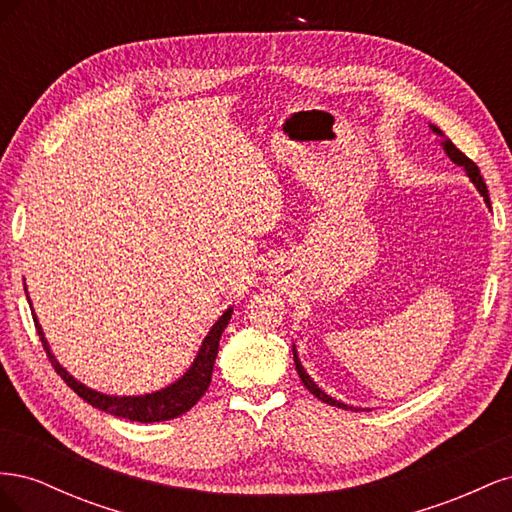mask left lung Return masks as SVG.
I'll list each match as a JSON object with an SVG mask.
<instances>
[{
  "label": "left lung",
  "mask_w": 512,
  "mask_h": 512,
  "mask_svg": "<svg viewBox=\"0 0 512 512\" xmlns=\"http://www.w3.org/2000/svg\"><path fill=\"white\" fill-rule=\"evenodd\" d=\"M431 128H433V132L440 134V136L444 138V134H442V130H440V128H436V126H431ZM442 147H444V151L448 153V158H451L455 164H459V166H463V168L468 170V175H470V179L474 181V185H476V188H478V192L485 196V203H487V205H491V203H489V192H487V185H485L483 177H480V170H478V166H476V164H474V162H472V160L466 156V153H461V151H459V149L453 145L451 138H444V141H442ZM292 352H294V350H292ZM294 367H297V374H299L301 382L305 384V389H307L309 393H312L314 397H318L320 401H324V404H329V406H335V408H344V410H354V412H356V408H348L346 404H342V401H337V399L329 397L327 393H324V391H320V389H318V386L314 384V380L305 374L303 365L299 363V356H297V352H294Z\"/></svg>",
  "instance_id": "left-lung-1"
}]
</instances>
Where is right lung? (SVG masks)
<instances>
[{
    "label": "right lung",
    "instance_id": "obj_1",
    "mask_svg": "<svg viewBox=\"0 0 512 512\" xmlns=\"http://www.w3.org/2000/svg\"><path fill=\"white\" fill-rule=\"evenodd\" d=\"M230 314H232V309H226V312L220 316V320L213 324V329L205 337V342H203V346H200V352L196 356V361L192 363V367L188 369V374H185L181 380H177L175 384L166 386V389H162L158 393H151V395H143V397L102 395V393L87 389V386H83L81 382H76L68 374V371L57 363L49 346H46V339H44V333L36 320V314H34V322H36V331L40 335V342L44 346L46 356H49L51 365L55 367L61 380H64L76 395L83 397L87 404H91L102 412L113 414V416L128 418V421L158 423V421H168V418H177V416L185 414L209 389L211 376H213V363H215V356H218V348H220V337L230 320Z\"/></svg>",
    "mask_w": 512,
    "mask_h": 512
}]
</instances>
